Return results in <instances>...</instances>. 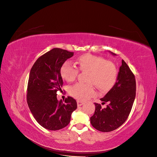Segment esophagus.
I'll return each instance as SVG.
<instances>
[{
    "label": "esophagus",
    "mask_w": 157,
    "mask_h": 157,
    "mask_svg": "<svg viewBox=\"0 0 157 157\" xmlns=\"http://www.w3.org/2000/svg\"><path fill=\"white\" fill-rule=\"evenodd\" d=\"M85 104L84 102L83 101H77V104H78V106H81L82 105H83Z\"/></svg>",
    "instance_id": "1"
}]
</instances>
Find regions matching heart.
<instances>
[{
  "label": "heart",
  "instance_id": "obj_1",
  "mask_svg": "<svg viewBox=\"0 0 157 157\" xmlns=\"http://www.w3.org/2000/svg\"><path fill=\"white\" fill-rule=\"evenodd\" d=\"M78 68L82 72H88V83H78L70 88V94L78 100L85 101L95 95L94 85L101 91H108L114 85L117 78L115 65L104 58L86 53L76 59ZM79 70L71 62H65L60 68L61 77L67 81L75 79Z\"/></svg>",
  "mask_w": 157,
  "mask_h": 157
}]
</instances>
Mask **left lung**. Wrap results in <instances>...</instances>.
<instances>
[{"mask_svg": "<svg viewBox=\"0 0 157 157\" xmlns=\"http://www.w3.org/2000/svg\"><path fill=\"white\" fill-rule=\"evenodd\" d=\"M113 55H117L109 52ZM135 76L125 62L122 60L117 81L101 101L108 102L106 108L95 103V111L90 118L92 125L104 132L113 131L124 123L131 111L136 97Z\"/></svg>", "mask_w": 157, "mask_h": 157, "instance_id": "1", "label": "left lung"}]
</instances>
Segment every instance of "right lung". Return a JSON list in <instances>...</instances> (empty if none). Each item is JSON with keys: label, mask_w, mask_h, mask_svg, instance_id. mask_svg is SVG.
I'll return each mask as SVG.
<instances>
[{"label": "right lung", "mask_w": 157, "mask_h": 157, "mask_svg": "<svg viewBox=\"0 0 157 157\" xmlns=\"http://www.w3.org/2000/svg\"><path fill=\"white\" fill-rule=\"evenodd\" d=\"M73 52L53 48L40 56L30 70L27 101L36 120L43 127L58 130L67 126L77 102L71 97L58 101L56 92L63 85L60 75L62 64Z\"/></svg>", "instance_id": "1"}]
</instances>
